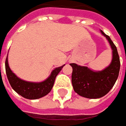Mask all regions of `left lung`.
Wrapping results in <instances>:
<instances>
[{
    "label": "left lung",
    "mask_w": 126,
    "mask_h": 126,
    "mask_svg": "<svg viewBox=\"0 0 126 126\" xmlns=\"http://www.w3.org/2000/svg\"><path fill=\"white\" fill-rule=\"evenodd\" d=\"M102 35L110 42L112 49V60L110 65L101 71H93L86 66L70 63L72 67V84L74 91L82 97L91 99L105 95L114 86L120 70L119 56L111 38L102 31Z\"/></svg>",
    "instance_id": "1"
}]
</instances>
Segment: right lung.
Wrapping results in <instances>:
<instances>
[{
  "mask_svg": "<svg viewBox=\"0 0 126 126\" xmlns=\"http://www.w3.org/2000/svg\"><path fill=\"white\" fill-rule=\"evenodd\" d=\"M64 65L56 67L46 80L37 83L22 80L12 72L8 65L7 56L5 61V71L10 84L16 93L25 98L35 100L44 97L49 93L53 88L56 77Z\"/></svg>",
  "mask_w": 126,
  "mask_h": 126,
  "instance_id": "right-lung-1",
  "label": "right lung"
}]
</instances>
